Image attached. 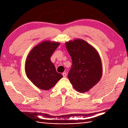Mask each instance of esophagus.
<instances>
[{
	"instance_id": "esophagus-1",
	"label": "esophagus",
	"mask_w": 128,
	"mask_h": 128,
	"mask_svg": "<svg viewBox=\"0 0 128 128\" xmlns=\"http://www.w3.org/2000/svg\"><path fill=\"white\" fill-rule=\"evenodd\" d=\"M62 76H63V77H66V72H64V73H62Z\"/></svg>"
}]
</instances>
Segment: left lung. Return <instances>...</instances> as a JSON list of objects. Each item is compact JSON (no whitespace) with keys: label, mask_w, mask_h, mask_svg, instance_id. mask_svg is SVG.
Returning <instances> with one entry per match:
<instances>
[{"label":"left lung","mask_w":128,"mask_h":128,"mask_svg":"<svg viewBox=\"0 0 128 128\" xmlns=\"http://www.w3.org/2000/svg\"><path fill=\"white\" fill-rule=\"evenodd\" d=\"M66 46L72 60L68 74L69 81L77 92H87L100 81L102 76L99 54L94 47L81 39L66 42Z\"/></svg>","instance_id":"1"}]
</instances>
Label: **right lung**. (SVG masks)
Masks as SVG:
<instances>
[{
  "mask_svg": "<svg viewBox=\"0 0 128 128\" xmlns=\"http://www.w3.org/2000/svg\"><path fill=\"white\" fill-rule=\"evenodd\" d=\"M59 44V42L43 41L30 51L26 60V74L40 89H50L62 77V74L56 72L50 59Z\"/></svg>",
  "mask_w": 128,
  "mask_h": 128,
  "instance_id": "add662e5",
  "label": "right lung"
}]
</instances>
